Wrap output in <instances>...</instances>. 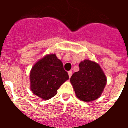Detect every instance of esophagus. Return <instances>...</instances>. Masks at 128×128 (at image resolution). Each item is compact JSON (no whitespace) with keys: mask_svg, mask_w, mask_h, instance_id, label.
Returning <instances> with one entry per match:
<instances>
[{"mask_svg":"<svg viewBox=\"0 0 128 128\" xmlns=\"http://www.w3.org/2000/svg\"><path fill=\"white\" fill-rule=\"evenodd\" d=\"M72 71L70 70V71H69V72H68V75H69L70 78L71 77V76H72Z\"/></svg>","mask_w":128,"mask_h":128,"instance_id":"obj_1","label":"esophagus"}]
</instances>
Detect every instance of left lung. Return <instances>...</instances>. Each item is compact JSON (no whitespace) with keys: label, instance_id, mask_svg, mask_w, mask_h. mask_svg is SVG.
<instances>
[{"label":"left lung","instance_id":"1","mask_svg":"<svg viewBox=\"0 0 128 128\" xmlns=\"http://www.w3.org/2000/svg\"><path fill=\"white\" fill-rule=\"evenodd\" d=\"M79 66V71L70 78L76 96L84 102L98 99L106 86L104 73L97 62L90 60L82 61Z\"/></svg>","mask_w":128,"mask_h":128}]
</instances>
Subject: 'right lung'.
I'll list each match as a JSON object with an SVG mask.
<instances>
[{
	"mask_svg": "<svg viewBox=\"0 0 128 128\" xmlns=\"http://www.w3.org/2000/svg\"><path fill=\"white\" fill-rule=\"evenodd\" d=\"M68 79L60 60L56 54H48L39 60L30 70V89L36 96L46 100L55 96L59 87Z\"/></svg>",
	"mask_w": 128,
	"mask_h": 128,
	"instance_id": "add662e5",
	"label": "right lung"
}]
</instances>
